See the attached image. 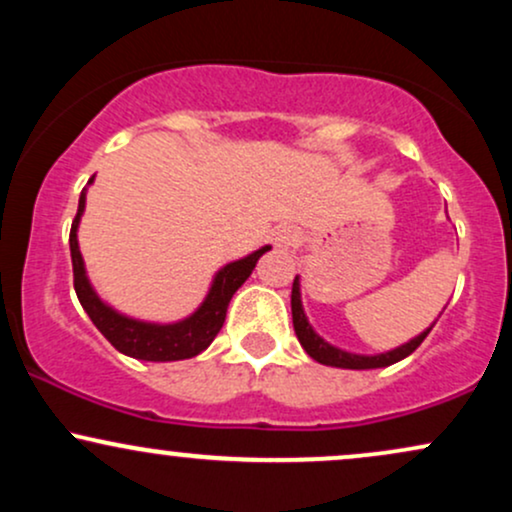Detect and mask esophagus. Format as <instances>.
<instances>
[{
  "label": "esophagus",
  "mask_w": 512,
  "mask_h": 512,
  "mask_svg": "<svg viewBox=\"0 0 512 512\" xmlns=\"http://www.w3.org/2000/svg\"><path fill=\"white\" fill-rule=\"evenodd\" d=\"M298 243V231L296 228H291V226H284V228H279V231L274 233V245L276 248H291V245H296Z\"/></svg>",
  "instance_id": "esophagus-1"
}]
</instances>
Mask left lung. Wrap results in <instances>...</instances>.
I'll return each mask as SVG.
<instances>
[{"instance_id": "8db88e82", "label": "left lung", "mask_w": 512, "mask_h": 512, "mask_svg": "<svg viewBox=\"0 0 512 512\" xmlns=\"http://www.w3.org/2000/svg\"><path fill=\"white\" fill-rule=\"evenodd\" d=\"M291 315H293V330H296V337L301 346L305 349V354L310 358H315L317 363H322V366H334V368H349V370H368V368H385V366H392V363L402 361V358H407L409 354H414L416 349H419L421 342L428 337V332L433 330V322L431 327H428L426 332H421L419 337L409 339L407 344L397 346V349L392 351H385V354H375V356H363V354H349V351L344 349H337V346H332L330 342H325V339L317 334L313 327H310L308 317H305V310H303V303H301V281H298V276L293 279V291H291Z\"/></svg>"}]
</instances>
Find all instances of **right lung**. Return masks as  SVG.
I'll return each mask as SVG.
<instances>
[{
	"label": "right lung",
	"instance_id": "add662e5",
	"mask_svg": "<svg viewBox=\"0 0 512 512\" xmlns=\"http://www.w3.org/2000/svg\"><path fill=\"white\" fill-rule=\"evenodd\" d=\"M93 178L88 180L91 185ZM86 207V187L81 190L79 209H76L72 231H69V250H72V267H74V291L79 296L81 308L91 317L93 325L98 332L115 346L120 354L139 358V361H182V358H192L202 354L207 346L214 342L226 320L228 303H231L233 293L245 284V279L252 274L255 264L267 250L269 245L255 250L252 255L236 260L226 267L219 269L211 281V289L204 298L202 305L190 317L180 322H168V325H158V322H142L127 317L117 310L110 308L98 298L93 291L91 281L86 276L84 257H81L79 240H76V231H79L81 214Z\"/></svg>",
	"mask_w": 512,
	"mask_h": 512
}]
</instances>
